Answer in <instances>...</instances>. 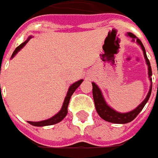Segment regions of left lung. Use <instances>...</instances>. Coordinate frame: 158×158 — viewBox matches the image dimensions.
Here are the masks:
<instances>
[{"label":"left lung","mask_w":158,"mask_h":158,"mask_svg":"<svg viewBox=\"0 0 158 158\" xmlns=\"http://www.w3.org/2000/svg\"><path fill=\"white\" fill-rule=\"evenodd\" d=\"M128 35L130 36L133 39H136V41L139 44L140 46H141V49H142L143 53H144V56L146 58V63L148 65V74H149L150 79H151V76L152 75V68H151V64H150V62L148 58H147V56L146 54V50H145V47L144 45L141 43V41L139 40V39L136 38V36L132 34V33H129ZM92 93H93V98H94V102H95V106H96V109L97 113L99 114L100 117L102 118L104 120H106L107 122L113 123H129L133 121L134 119L135 118L137 115L140 113V111L143 109V107L145 106V105L146 104V102H148V100L150 98V96H151V93H152V85H151V88H150L149 92H148V95L146 97V99L144 100L142 102V103H140L138 107H136L135 109L133 110L131 112L127 113H118L116 111H114L113 109H112L110 106H108L106 105L105 100L103 98L102 95V92L100 89L97 87L95 83H92Z\"/></svg>","instance_id":"1"}]
</instances>
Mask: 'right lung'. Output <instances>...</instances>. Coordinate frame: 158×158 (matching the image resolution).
I'll use <instances>...</instances> for the list:
<instances>
[{"instance_id":"obj_1","label":"right lung","mask_w":158,"mask_h":158,"mask_svg":"<svg viewBox=\"0 0 158 158\" xmlns=\"http://www.w3.org/2000/svg\"><path fill=\"white\" fill-rule=\"evenodd\" d=\"M30 38H31V37H29L27 40H25L23 43H22L21 45H19V46L15 49V51L12 53V57H13V56L17 54V52H19L20 49L23 48V47L27 44V42L29 41ZM82 82L83 80L82 79H80L78 82H75L74 84H73L72 85L69 87V91H68L67 96H66L65 100H64V102H63V105H62V109L60 110V112H59L57 114H56L55 116L52 117V118H49L47 119V120H44V121H40V122H29V121H28V123L34 126H40V127H41V126L52 125V124H56V123H57L61 122L62 119L65 118L66 115H67V113H68V106H69V101H70V98H71V96H72V95L73 94V92L75 91V89L80 85V84Z\"/></svg>"}]
</instances>
